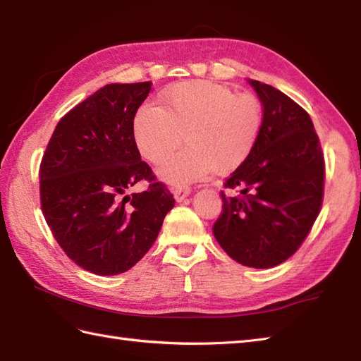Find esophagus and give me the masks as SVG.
Returning <instances> with one entry per match:
<instances>
[{"instance_id":"obj_1","label":"esophagus","mask_w":361,"mask_h":361,"mask_svg":"<svg viewBox=\"0 0 361 361\" xmlns=\"http://www.w3.org/2000/svg\"><path fill=\"white\" fill-rule=\"evenodd\" d=\"M175 200L177 202H181L184 198H188L190 195V188H178V189H173L172 190Z\"/></svg>"}]
</instances>
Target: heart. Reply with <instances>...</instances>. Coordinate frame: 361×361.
Here are the masks:
<instances>
[{"label": "heart", "instance_id": "heart-1", "mask_svg": "<svg viewBox=\"0 0 361 361\" xmlns=\"http://www.w3.org/2000/svg\"><path fill=\"white\" fill-rule=\"evenodd\" d=\"M161 108L143 105L133 134L147 161L160 164L184 140L188 147L159 169L160 178L183 188L209 171L226 173L252 154L261 129L259 104L212 80H184L160 92Z\"/></svg>", "mask_w": 361, "mask_h": 361}]
</instances>
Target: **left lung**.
Wrapping results in <instances>:
<instances>
[{
	"mask_svg": "<svg viewBox=\"0 0 361 361\" xmlns=\"http://www.w3.org/2000/svg\"><path fill=\"white\" fill-rule=\"evenodd\" d=\"M262 104V123L248 159L224 183L214 235L236 262L271 269L300 247L316 221L325 163L312 120L277 88L248 80Z\"/></svg>",
	"mask_w": 361,
	"mask_h": 361,
	"instance_id": "8db88e82",
	"label": "left lung"
}]
</instances>
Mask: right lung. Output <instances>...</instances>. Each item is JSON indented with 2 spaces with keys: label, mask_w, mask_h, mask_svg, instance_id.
I'll return each instance as SVG.
<instances>
[{
  "label": "right lung",
  "mask_w": 361,
  "mask_h": 361,
  "mask_svg": "<svg viewBox=\"0 0 361 361\" xmlns=\"http://www.w3.org/2000/svg\"><path fill=\"white\" fill-rule=\"evenodd\" d=\"M152 82L108 84L63 116L42 157L41 206L62 250L82 269L116 276L155 243L175 200L142 161L133 134ZM146 179L145 192L126 190Z\"/></svg>",
  "instance_id": "add662e5"
}]
</instances>
